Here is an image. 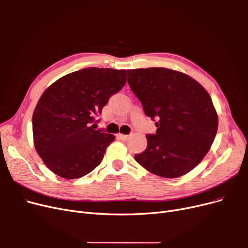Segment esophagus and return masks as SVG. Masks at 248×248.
I'll use <instances>...</instances> for the list:
<instances>
[{"mask_svg":"<svg viewBox=\"0 0 248 248\" xmlns=\"http://www.w3.org/2000/svg\"><path fill=\"white\" fill-rule=\"evenodd\" d=\"M118 139H120V140H126L127 139L129 138V136H127V134H122V133H119L118 134Z\"/></svg>","mask_w":248,"mask_h":248,"instance_id":"obj_1","label":"esophagus"}]
</instances>
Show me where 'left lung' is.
I'll list each match as a JSON object with an SVG mask.
<instances>
[{
  "instance_id": "8db88e82",
  "label": "left lung",
  "mask_w": 248,
  "mask_h": 248,
  "mask_svg": "<svg viewBox=\"0 0 248 248\" xmlns=\"http://www.w3.org/2000/svg\"><path fill=\"white\" fill-rule=\"evenodd\" d=\"M127 80L157 127L134 158L157 176L187 174L206 156L218 128L211 97L196 79L167 68L127 70Z\"/></svg>"
}]
</instances>
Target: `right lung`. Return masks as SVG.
I'll return each instance as SVG.
<instances>
[{
    "mask_svg": "<svg viewBox=\"0 0 248 248\" xmlns=\"http://www.w3.org/2000/svg\"><path fill=\"white\" fill-rule=\"evenodd\" d=\"M126 84V70L85 68L50 85L33 112L36 151L56 175L77 179L100 164L115 136L95 128L109 97Z\"/></svg>",
    "mask_w": 248,
    "mask_h": 248,
    "instance_id": "1",
    "label": "right lung"
}]
</instances>
